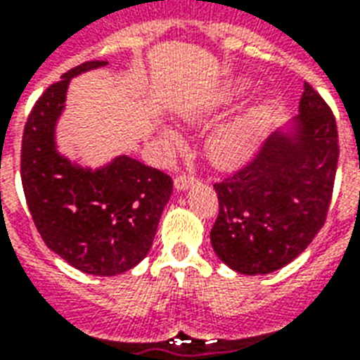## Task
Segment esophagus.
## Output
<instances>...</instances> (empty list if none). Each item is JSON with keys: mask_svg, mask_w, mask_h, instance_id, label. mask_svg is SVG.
I'll list each match as a JSON object with an SVG mask.
<instances>
[{"mask_svg": "<svg viewBox=\"0 0 360 360\" xmlns=\"http://www.w3.org/2000/svg\"><path fill=\"white\" fill-rule=\"evenodd\" d=\"M174 183L177 191H185V188H188L192 183H196V177H192V175H186V174H179L177 177H175Z\"/></svg>", "mask_w": 360, "mask_h": 360, "instance_id": "34e87169", "label": "esophagus"}]
</instances>
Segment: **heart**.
Here are the masks:
<instances>
[{
    "mask_svg": "<svg viewBox=\"0 0 360 360\" xmlns=\"http://www.w3.org/2000/svg\"><path fill=\"white\" fill-rule=\"evenodd\" d=\"M260 128H262L260 115H251L236 124L226 126L217 131L215 136H211L207 143V155L219 166H234L253 150L260 136ZM164 136L174 145L179 143V136L175 131L164 130Z\"/></svg>",
    "mask_w": 360,
    "mask_h": 360,
    "instance_id": "b5f03b06",
    "label": "heart"
}]
</instances>
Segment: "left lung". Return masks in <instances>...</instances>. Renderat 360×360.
<instances>
[{
  "label": "left lung",
  "instance_id": "left-lung-1",
  "mask_svg": "<svg viewBox=\"0 0 360 360\" xmlns=\"http://www.w3.org/2000/svg\"><path fill=\"white\" fill-rule=\"evenodd\" d=\"M338 130L330 107L304 82L290 131H274L259 153L213 185L219 215L211 245L245 276L283 268L325 224L338 168Z\"/></svg>",
  "mask_w": 360,
  "mask_h": 360
}]
</instances>
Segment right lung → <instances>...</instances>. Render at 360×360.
<instances>
[{
    "mask_svg": "<svg viewBox=\"0 0 360 360\" xmlns=\"http://www.w3.org/2000/svg\"><path fill=\"white\" fill-rule=\"evenodd\" d=\"M90 60L35 101L22 136L20 177L27 210L46 247L90 276H117L147 257L174 181L136 158L81 168L56 150L54 128L70 79L105 65Z\"/></svg>",
    "mask_w": 360,
    "mask_h": 360,
    "instance_id": "add662e5",
    "label": "right lung"
}]
</instances>
